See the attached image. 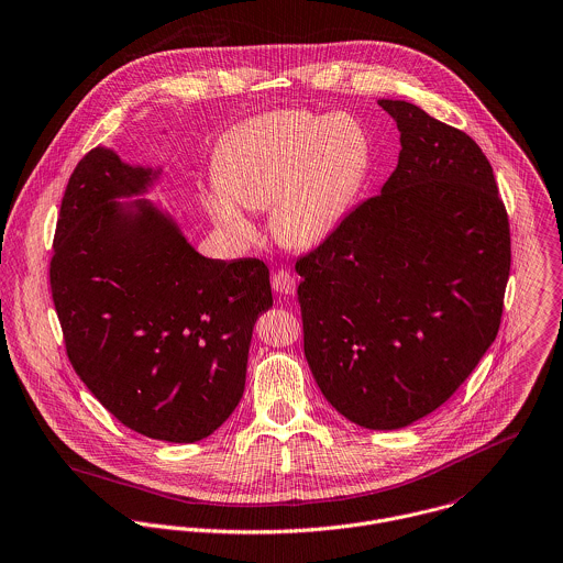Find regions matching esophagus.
Returning a JSON list of instances; mask_svg holds the SVG:
<instances>
[{
	"label": "esophagus",
	"mask_w": 563,
	"mask_h": 563,
	"mask_svg": "<svg viewBox=\"0 0 563 563\" xmlns=\"http://www.w3.org/2000/svg\"><path fill=\"white\" fill-rule=\"evenodd\" d=\"M271 284H273V290L279 292V295H295V277L288 273V271H277L273 273L271 277Z\"/></svg>",
	"instance_id": "1"
}]
</instances>
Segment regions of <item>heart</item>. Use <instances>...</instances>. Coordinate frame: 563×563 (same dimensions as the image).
I'll return each mask as SVG.
<instances>
[{
	"mask_svg": "<svg viewBox=\"0 0 563 563\" xmlns=\"http://www.w3.org/2000/svg\"><path fill=\"white\" fill-rule=\"evenodd\" d=\"M372 168V142L352 113L314 118L275 111L238 126L202 191L209 218L233 240L255 235L242 209H268V227L288 249H314L336 233Z\"/></svg>",
	"mask_w": 563,
	"mask_h": 563,
	"instance_id": "heart-1",
	"label": "heart"
}]
</instances>
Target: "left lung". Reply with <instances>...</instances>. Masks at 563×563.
<instances>
[{
  "mask_svg": "<svg viewBox=\"0 0 563 563\" xmlns=\"http://www.w3.org/2000/svg\"><path fill=\"white\" fill-rule=\"evenodd\" d=\"M397 168L297 260L303 352L352 423L397 430L437 410L496 341L511 235L478 144L406 100Z\"/></svg>",
  "mask_w": 563,
  "mask_h": 563,
  "instance_id": "left-lung-1",
  "label": "left lung"
}]
</instances>
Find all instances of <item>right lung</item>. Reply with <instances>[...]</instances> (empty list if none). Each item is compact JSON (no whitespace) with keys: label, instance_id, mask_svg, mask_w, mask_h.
Returning <instances> with one entry per match:
<instances>
[{"label":"right lung","instance_id":"1","mask_svg":"<svg viewBox=\"0 0 563 563\" xmlns=\"http://www.w3.org/2000/svg\"><path fill=\"white\" fill-rule=\"evenodd\" d=\"M162 168L107 146L76 166L49 264L71 367L126 428L194 443L240 404L253 325L273 306L262 260H211L144 196Z\"/></svg>","mask_w":563,"mask_h":563}]
</instances>
